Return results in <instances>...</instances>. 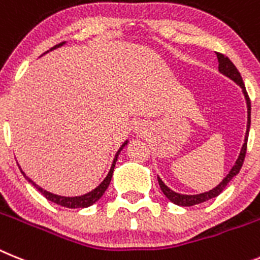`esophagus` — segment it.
Returning <instances> with one entry per match:
<instances>
[{"mask_svg":"<svg viewBox=\"0 0 260 260\" xmlns=\"http://www.w3.org/2000/svg\"><path fill=\"white\" fill-rule=\"evenodd\" d=\"M144 129H145V127H144V124H143V123L137 124L136 127H135V132H136L137 135H143Z\"/></svg>","mask_w":260,"mask_h":260,"instance_id":"1","label":"esophagus"}]
</instances>
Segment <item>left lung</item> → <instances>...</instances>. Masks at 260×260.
I'll list each match as a JSON object with an SVG mask.
<instances>
[{"mask_svg": "<svg viewBox=\"0 0 260 260\" xmlns=\"http://www.w3.org/2000/svg\"><path fill=\"white\" fill-rule=\"evenodd\" d=\"M217 60H218V72L224 74V76H226L228 78H230L232 81H234V82H236L237 85L242 89L243 95H245L246 105H247V129H246V135H245V143H243L242 149H241V152H239V155L238 158H237L236 164H234L233 168L230 169L229 174H228L226 177L222 179V182H220V184H217L214 188L209 189V191H207V192L196 193V195H184V193H178L175 192V191H173L171 188H169V187L162 182L161 178L157 177L158 183H159V187H161L162 192L165 193V196H166L171 203L180 205V207H192V205L200 204V203H204L207 202V200H211V199L220 195V193L225 189V187L228 186V183H229L230 180L233 179L237 174L239 173V170H241V168H242L243 161H245L246 148H247V139H249L250 123H251V103H250L249 95H247V91H246V87H245V83H243L242 81V77H241V74H239L236 65L230 61L226 56L221 55V53H217Z\"/></svg>", "mask_w": 260, "mask_h": 260, "instance_id": "obj_1", "label": "left lung"}]
</instances>
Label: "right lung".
I'll return each instance as SVG.
<instances>
[{
	"instance_id": "add662e5",
	"label": "right lung",
	"mask_w": 260,
	"mask_h": 260,
	"mask_svg": "<svg viewBox=\"0 0 260 260\" xmlns=\"http://www.w3.org/2000/svg\"><path fill=\"white\" fill-rule=\"evenodd\" d=\"M64 44H65V42L60 43V44H57V46L52 47L49 51H53V49H56V48H60V47L64 46ZM49 51H47L46 53H48ZM43 55H44V53H43ZM127 144H128V140H127V141H124L123 145L119 148V150H117L116 154H115L114 161H112L111 169H110V171H108V174H107V177L103 179L102 183L99 184V186H96L94 189H91L90 192L85 193V195H81V196H61V195H56V193L49 192V191H47V189H44V188H42L40 186H38L35 182H32L30 178L27 177L26 174L22 171L21 168H19V169H21L22 174H23V177L26 178V179L28 180V182H30V183L32 184V186L35 187V188L38 189L40 193H42V195L46 196V199H47V200H49V202L55 203V204L61 205V207H65V208H87V207H90V205H92L94 203L98 202L99 199L103 196V193L106 192V189H107L108 184H110V182H111V178H112V174H114L115 164H116V161H117V157H119L120 152L123 150V148L127 145ZM18 166H19V165H18Z\"/></svg>"
}]
</instances>
